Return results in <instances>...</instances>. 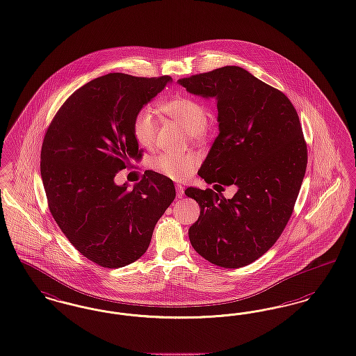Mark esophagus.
Returning <instances> with one entry per match:
<instances>
[{
  "label": "esophagus",
  "mask_w": 356,
  "mask_h": 356,
  "mask_svg": "<svg viewBox=\"0 0 356 356\" xmlns=\"http://www.w3.org/2000/svg\"><path fill=\"white\" fill-rule=\"evenodd\" d=\"M175 188H176V196L181 197L184 195V186L181 184H177Z\"/></svg>",
  "instance_id": "obj_1"
}]
</instances>
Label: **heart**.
Instances as JSON below:
<instances>
[{"label": "heart", "mask_w": 356, "mask_h": 356, "mask_svg": "<svg viewBox=\"0 0 356 356\" xmlns=\"http://www.w3.org/2000/svg\"><path fill=\"white\" fill-rule=\"evenodd\" d=\"M163 114L179 123L192 138L202 136L207 129V110L197 99L180 97L164 102L161 104ZM132 134L136 143L143 148H152L156 138V111L147 106L140 108L132 120ZM199 164L197 157L193 155H170L163 154L152 160L155 171L173 179L183 180L196 170Z\"/></svg>", "instance_id": "1"}]
</instances>
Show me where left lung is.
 <instances>
[{
	"label": "left lung",
	"mask_w": 356,
	"mask_h": 356,
	"mask_svg": "<svg viewBox=\"0 0 356 356\" xmlns=\"http://www.w3.org/2000/svg\"><path fill=\"white\" fill-rule=\"evenodd\" d=\"M179 83L217 104L218 135L200 176L208 184L237 186L232 199L212 189H185L200 205L189 241L213 265L246 266L278 240L298 197L307 165L298 114L284 94L238 66Z\"/></svg>",
	"instance_id": "8db88e82"
}]
</instances>
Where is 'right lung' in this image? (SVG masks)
<instances>
[{"instance_id": "obj_1", "label": "right lung", "mask_w": 356, "mask_h": 356, "mask_svg": "<svg viewBox=\"0 0 356 356\" xmlns=\"http://www.w3.org/2000/svg\"><path fill=\"white\" fill-rule=\"evenodd\" d=\"M170 83L171 76L122 72L92 79L65 102L44 135L41 177L50 212L72 246L103 268L139 259L176 196L171 179L156 172L131 189L115 183L143 156L134 116Z\"/></svg>"}]
</instances>
